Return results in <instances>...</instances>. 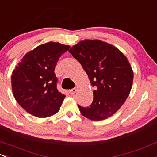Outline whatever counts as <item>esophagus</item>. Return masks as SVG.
<instances>
[{
  "instance_id": "obj_1",
  "label": "esophagus",
  "mask_w": 157,
  "mask_h": 157,
  "mask_svg": "<svg viewBox=\"0 0 157 157\" xmlns=\"http://www.w3.org/2000/svg\"><path fill=\"white\" fill-rule=\"evenodd\" d=\"M76 92H77V89L76 88H74V89H72V90H69V93H70L71 95H74Z\"/></svg>"
}]
</instances>
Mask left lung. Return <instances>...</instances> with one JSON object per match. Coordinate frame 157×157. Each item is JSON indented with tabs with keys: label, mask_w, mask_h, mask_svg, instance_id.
<instances>
[{
	"label": "left lung",
	"mask_w": 157,
	"mask_h": 157,
	"mask_svg": "<svg viewBox=\"0 0 157 157\" xmlns=\"http://www.w3.org/2000/svg\"><path fill=\"white\" fill-rule=\"evenodd\" d=\"M68 52L81 64L95 87L92 105H78L82 115L95 121L113 116L126 101L133 83V71L126 56L100 40H81Z\"/></svg>",
	"instance_id": "8db88e82"
}]
</instances>
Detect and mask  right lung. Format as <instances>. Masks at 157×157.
Instances as JSON below:
<instances>
[{"instance_id": "add662e5", "label": "right lung", "mask_w": 157, "mask_h": 157, "mask_svg": "<svg viewBox=\"0 0 157 157\" xmlns=\"http://www.w3.org/2000/svg\"><path fill=\"white\" fill-rule=\"evenodd\" d=\"M69 48L58 42L41 44L27 52L13 70L15 99L33 116L48 117L60 109L65 95L58 91L54 71L59 58Z\"/></svg>"}]
</instances>
